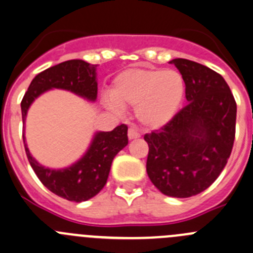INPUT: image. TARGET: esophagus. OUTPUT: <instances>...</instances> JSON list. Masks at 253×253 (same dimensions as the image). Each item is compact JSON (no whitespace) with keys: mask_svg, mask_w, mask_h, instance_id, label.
Listing matches in <instances>:
<instances>
[{"mask_svg":"<svg viewBox=\"0 0 253 253\" xmlns=\"http://www.w3.org/2000/svg\"><path fill=\"white\" fill-rule=\"evenodd\" d=\"M138 137H139V132L137 131L136 128H133V127H129V128H128V138L133 139V138H138Z\"/></svg>","mask_w":253,"mask_h":253,"instance_id":"1","label":"esophagus"}]
</instances>
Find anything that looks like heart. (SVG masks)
Here are the masks:
<instances>
[{"label": "heart", "mask_w": 253, "mask_h": 253, "mask_svg": "<svg viewBox=\"0 0 253 253\" xmlns=\"http://www.w3.org/2000/svg\"><path fill=\"white\" fill-rule=\"evenodd\" d=\"M184 92V79L176 70L131 68L112 80L107 106L112 110L136 106V116L143 126L161 128L175 116Z\"/></svg>", "instance_id": "obj_1"}]
</instances>
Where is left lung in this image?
I'll return each instance as SVG.
<instances>
[{
	"instance_id": "obj_1",
	"label": "left lung",
	"mask_w": 253,
	"mask_h": 253,
	"mask_svg": "<svg viewBox=\"0 0 253 253\" xmlns=\"http://www.w3.org/2000/svg\"><path fill=\"white\" fill-rule=\"evenodd\" d=\"M188 104L158 129L144 134L147 174L164 195L190 198L209 188L230 158L236 132V101L219 73L174 59Z\"/></svg>"
}]
</instances>
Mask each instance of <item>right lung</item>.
I'll use <instances>...</instances> for the list:
<instances>
[{"instance_id":"right-lung-1","label":"right lung","mask_w":253,"mask_h":253,"mask_svg":"<svg viewBox=\"0 0 253 253\" xmlns=\"http://www.w3.org/2000/svg\"><path fill=\"white\" fill-rule=\"evenodd\" d=\"M64 89L94 101L97 96L96 65L84 60L63 61L39 73L29 85L21 102L22 120L36 97L49 89ZM24 142V136H23ZM128 143L127 126L120 125L110 132H99L89 151L72 167L61 170L44 168L29 153L24 142L27 158L34 173L51 193L69 202H85L100 193L109 178L115 156Z\"/></svg>"}]
</instances>
